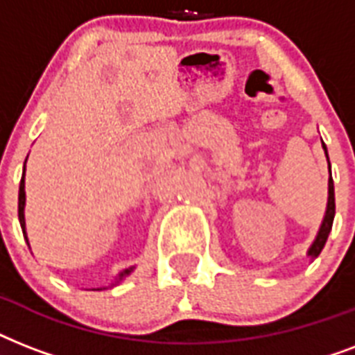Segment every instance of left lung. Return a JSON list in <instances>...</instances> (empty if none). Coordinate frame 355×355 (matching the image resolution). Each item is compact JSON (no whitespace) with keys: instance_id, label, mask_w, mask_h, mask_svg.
I'll return each instance as SVG.
<instances>
[{"instance_id":"1","label":"left lung","mask_w":355,"mask_h":355,"mask_svg":"<svg viewBox=\"0 0 355 355\" xmlns=\"http://www.w3.org/2000/svg\"><path fill=\"white\" fill-rule=\"evenodd\" d=\"M322 147H324L326 150L324 144H322ZM326 158H328V150H326ZM334 217H336V193H334V180H331V173H330V180H328V208H326L324 221H322V227H320L319 234H317V239H315L311 248H309L308 254L311 256V258H317V256L322 252V248H324L326 241H328V236H330L331 232Z\"/></svg>"}]
</instances>
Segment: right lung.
<instances>
[{
    "label": "right lung",
    "mask_w": 355,
    "mask_h": 355,
    "mask_svg": "<svg viewBox=\"0 0 355 355\" xmlns=\"http://www.w3.org/2000/svg\"><path fill=\"white\" fill-rule=\"evenodd\" d=\"M25 169H24V175H21V182H19V193H18V217H19V225H21V230H24V236H25V217H24V206H25ZM27 239V236H25ZM132 269H127L123 270L121 275H119L118 282L123 280L125 276L128 275Z\"/></svg>",
    "instance_id": "right-lung-1"
}]
</instances>
